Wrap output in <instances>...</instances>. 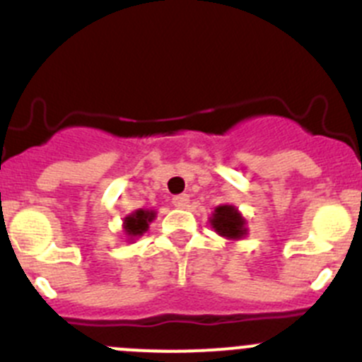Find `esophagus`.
<instances>
[{"instance_id": "34e87169", "label": "esophagus", "mask_w": 362, "mask_h": 362, "mask_svg": "<svg viewBox=\"0 0 362 362\" xmlns=\"http://www.w3.org/2000/svg\"><path fill=\"white\" fill-rule=\"evenodd\" d=\"M189 202H191V199H189L187 194H178L175 196L171 203H173V206H177V209H187Z\"/></svg>"}]
</instances>
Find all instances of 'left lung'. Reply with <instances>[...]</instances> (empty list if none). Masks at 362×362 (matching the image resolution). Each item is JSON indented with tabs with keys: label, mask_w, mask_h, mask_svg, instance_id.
<instances>
[{
	"label": "left lung",
	"mask_w": 362,
	"mask_h": 362,
	"mask_svg": "<svg viewBox=\"0 0 362 362\" xmlns=\"http://www.w3.org/2000/svg\"><path fill=\"white\" fill-rule=\"evenodd\" d=\"M210 226L228 240H240L247 235V221L235 205H219L210 216Z\"/></svg>",
	"instance_id": "obj_1"
}]
</instances>
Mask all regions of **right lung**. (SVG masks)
<instances>
[{
  "label": "right lung",
  "instance_id": "add662e5",
  "mask_svg": "<svg viewBox=\"0 0 362 362\" xmlns=\"http://www.w3.org/2000/svg\"><path fill=\"white\" fill-rule=\"evenodd\" d=\"M153 219H156V210L150 209H139L136 212L125 216L124 226L122 228H124V233L127 235V240L134 242L139 237H143L148 231L150 223Z\"/></svg>",
  "mask_w": 362,
  "mask_h": 362
}]
</instances>
